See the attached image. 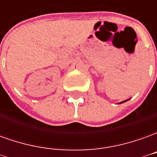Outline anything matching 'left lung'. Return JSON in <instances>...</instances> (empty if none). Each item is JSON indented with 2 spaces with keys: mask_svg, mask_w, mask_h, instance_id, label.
Here are the masks:
<instances>
[{
  "mask_svg": "<svg viewBox=\"0 0 157 157\" xmlns=\"http://www.w3.org/2000/svg\"><path fill=\"white\" fill-rule=\"evenodd\" d=\"M125 101H124V102H119V103H122V102H124Z\"/></svg>",
  "mask_w": 157,
  "mask_h": 157,
  "instance_id": "8db88e82",
  "label": "left lung"
}]
</instances>
